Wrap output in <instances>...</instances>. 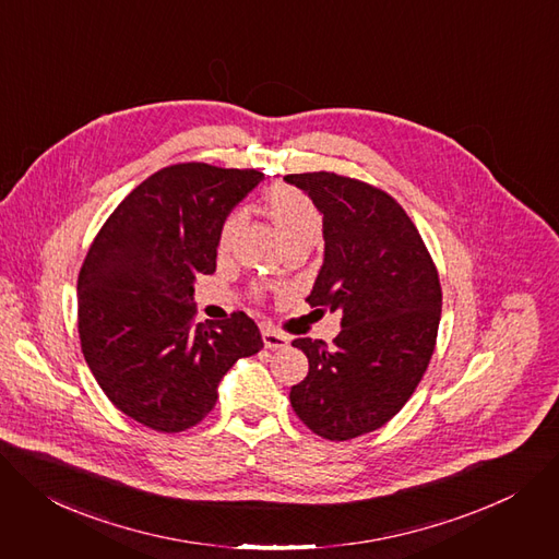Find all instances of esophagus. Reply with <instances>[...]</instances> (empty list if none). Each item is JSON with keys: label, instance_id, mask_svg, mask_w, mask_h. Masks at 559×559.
Returning a JSON list of instances; mask_svg holds the SVG:
<instances>
[{"label": "esophagus", "instance_id": "1", "mask_svg": "<svg viewBox=\"0 0 559 559\" xmlns=\"http://www.w3.org/2000/svg\"><path fill=\"white\" fill-rule=\"evenodd\" d=\"M263 343H265V347H270V349H278V347H287V345H289V338H287L285 334L276 332V330L265 328V330H263Z\"/></svg>", "mask_w": 559, "mask_h": 559}]
</instances>
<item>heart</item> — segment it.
I'll return each mask as SVG.
<instances>
[{
	"instance_id": "1",
	"label": "heart",
	"mask_w": 559,
	"mask_h": 559,
	"mask_svg": "<svg viewBox=\"0 0 559 559\" xmlns=\"http://www.w3.org/2000/svg\"><path fill=\"white\" fill-rule=\"evenodd\" d=\"M265 212L285 245L292 240H300V238H317L321 231L319 210L312 205V200L308 195H302L296 189L270 191L265 198ZM238 225H240L238 214H231L225 221V225L221 229V240H218L221 251L229 249Z\"/></svg>"
}]
</instances>
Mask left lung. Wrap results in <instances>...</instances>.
Wrapping results in <instances>:
<instances>
[{"mask_svg": "<svg viewBox=\"0 0 559 559\" xmlns=\"http://www.w3.org/2000/svg\"><path fill=\"white\" fill-rule=\"evenodd\" d=\"M283 180L323 216V265L306 300L343 314L332 347L292 341L310 372L289 401L312 432L354 439L388 424L419 385L441 319L439 276L417 227L381 189L328 171Z\"/></svg>", "mask_w": 559, "mask_h": 559, "instance_id": "1", "label": "left lung"}]
</instances>
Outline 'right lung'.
Masks as SVG:
<instances>
[{"label":"right lung","instance_id":"1","mask_svg":"<svg viewBox=\"0 0 559 559\" xmlns=\"http://www.w3.org/2000/svg\"><path fill=\"white\" fill-rule=\"evenodd\" d=\"M265 176L187 163L138 185L95 236L78 278L84 359L109 401L158 432L205 419L227 370L263 347L245 312L193 325V285L216 272L221 229Z\"/></svg>","mask_w":559,"mask_h":559}]
</instances>
